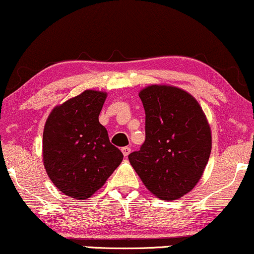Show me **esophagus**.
Instances as JSON below:
<instances>
[{
	"mask_svg": "<svg viewBox=\"0 0 254 254\" xmlns=\"http://www.w3.org/2000/svg\"><path fill=\"white\" fill-rule=\"evenodd\" d=\"M121 152H122V154H124L125 156H128V155H129V153H130V147H128V146L122 147Z\"/></svg>",
	"mask_w": 254,
	"mask_h": 254,
	"instance_id": "34e87169",
	"label": "esophagus"
}]
</instances>
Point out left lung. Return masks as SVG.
I'll return each mask as SVG.
<instances>
[{
    "mask_svg": "<svg viewBox=\"0 0 254 254\" xmlns=\"http://www.w3.org/2000/svg\"><path fill=\"white\" fill-rule=\"evenodd\" d=\"M146 140L128 155L149 192L175 200L198 184L212 149L211 128L195 99L184 89L152 84L139 93Z\"/></svg>",
    "mask_w": 254,
    "mask_h": 254,
    "instance_id": "8db88e82",
    "label": "left lung"
}]
</instances>
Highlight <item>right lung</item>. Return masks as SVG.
<instances>
[{
	"label": "right lung",
	"mask_w": 254,
	"mask_h": 254,
	"mask_svg": "<svg viewBox=\"0 0 254 254\" xmlns=\"http://www.w3.org/2000/svg\"><path fill=\"white\" fill-rule=\"evenodd\" d=\"M107 93L87 89L53 109L43 129V164L65 195H93L121 164L124 155L99 122Z\"/></svg>",
	"instance_id": "add662e5"
}]
</instances>
